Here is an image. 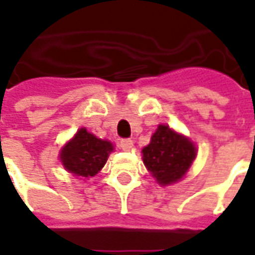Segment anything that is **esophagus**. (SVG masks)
<instances>
[{"label": "esophagus", "mask_w": 255, "mask_h": 255, "mask_svg": "<svg viewBox=\"0 0 255 255\" xmlns=\"http://www.w3.org/2000/svg\"><path fill=\"white\" fill-rule=\"evenodd\" d=\"M133 145V141L131 139H122L120 140V147L124 149V151H128Z\"/></svg>", "instance_id": "1"}]
</instances>
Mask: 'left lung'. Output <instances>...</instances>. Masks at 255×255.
I'll list each match as a JSON object with an SVG mask.
<instances>
[{"mask_svg":"<svg viewBox=\"0 0 255 255\" xmlns=\"http://www.w3.org/2000/svg\"><path fill=\"white\" fill-rule=\"evenodd\" d=\"M143 162L159 184L175 183L182 179L195 159L197 149L184 136L160 124L143 148Z\"/></svg>","mask_w":255,"mask_h":255,"instance_id":"obj_1","label":"left lung"}]
</instances>
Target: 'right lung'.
<instances>
[{"label":"right lung","instance_id":"right-lung-1","mask_svg":"<svg viewBox=\"0 0 255 255\" xmlns=\"http://www.w3.org/2000/svg\"><path fill=\"white\" fill-rule=\"evenodd\" d=\"M114 149L112 143L102 140L85 128L77 131L75 137L61 151V162L69 172L89 178L96 175L106 164L108 155Z\"/></svg>","mask_w":255,"mask_h":255}]
</instances>
